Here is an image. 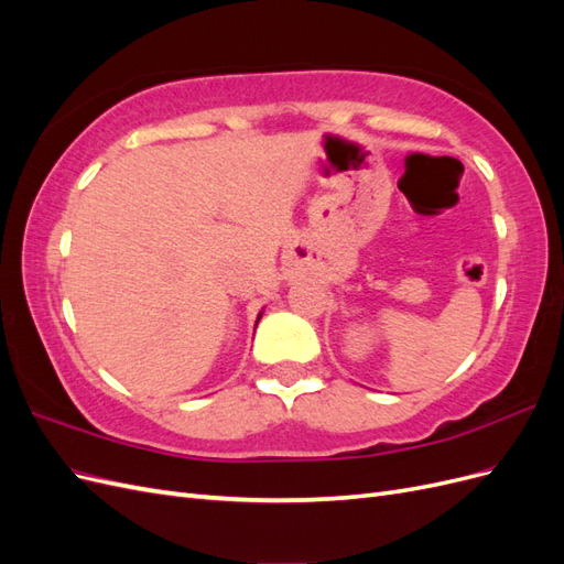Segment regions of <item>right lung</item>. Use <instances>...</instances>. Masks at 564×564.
I'll use <instances>...</instances> for the list:
<instances>
[{"label":"right lung","mask_w":564,"mask_h":564,"mask_svg":"<svg viewBox=\"0 0 564 564\" xmlns=\"http://www.w3.org/2000/svg\"><path fill=\"white\" fill-rule=\"evenodd\" d=\"M261 315H263V313H259V319H261ZM259 319H256V324H259Z\"/></svg>","instance_id":"add662e5"}]
</instances>
